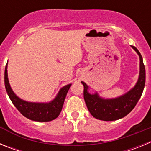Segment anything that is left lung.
Here are the masks:
<instances>
[{"instance_id":"1","label":"left lung","mask_w":151,"mask_h":151,"mask_svg":"<svg viewBox=\"0 0 151 151\" xmlns=\"http://www.w3.org/2000/svg\"><path fill=\"white\" fill-rule=\"evenodd\" d=\"M139 56V75L133 88L126 93L116 97L105 98L95 91L91 93L90 87L84 82V99L89 112L97 119L115 121L128 115L134 109L141 98L145 85V67L140 52L135 47L131 46Z\"/></svg>"}]
</instances>
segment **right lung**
<instances>
[{"mask_svg":"<svg viewBox=\"0 0 151 151\" xmlns=\"http://www.w3.org/2000/svg\"><path fill=\"white\" fill-rule=\"evenodd\" d=\"M7 63L4 71L5 88L13 105L22 115L36 122H49L55 119L62 110L63 103L72 84L64 85L58 91L56 97L49 102H30L22 100L14 93L9 82Z\"/></svg>","mask_w":151,"mask_h":151,"instance_id":"right-lung-1","label":"right lung"}]
</instances>
